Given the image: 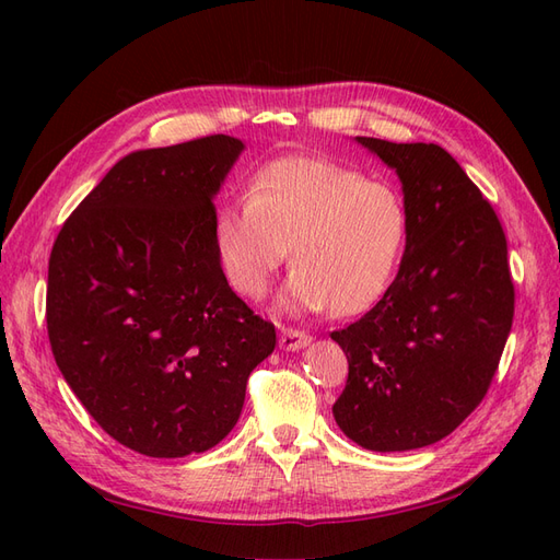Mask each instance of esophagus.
<instances>
[{
	"mask_svg": "<svg viewBox=\"0 0 560 560\" xmlns=\"http://www.w3.org/2000/svg\"><path fill=\"white\" fill-rule=\"evenodd\" d=\"M313 338L306 331H299V329H282L280 331V348L282 350H301L306 348Z\"/></svg>",
	"mask_w": 560,
	"mask_h": 560,
	"instance_id": "esophagus-1",
	"label": "esophagus"
}]
</instances>
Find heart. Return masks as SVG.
Masks as SVG:
<instances>
[{
  "label": "heart",
  "mask_w": 560,
  "mask_h": 560,
  "mask_svg": "<svg viewBox=\"0 0 560 560\" xmlns=\"http://www.w3.org/2000/svg\"><path fill=\"white\" fill-rule=\"evenodd\" d=\"M409 235V212L393 184L315 156L268 163L247 200L217 210L212 238L235 292L268 294L292 249L282 311L334 308L358 315L383 299Z\"/></svg>",
  "instance_id": "obj_1"
}]
</instances>
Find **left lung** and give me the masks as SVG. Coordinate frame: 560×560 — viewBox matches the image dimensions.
<instances>
[{"mask_svg":"<svg viewBox=\"0 0 560 560\" xmlns=\"http://www.w3.org/2000/svg\"><path fill=\"white\" fill-rule=\"evenodd\" d=\"M401 182L409 235L397 278L334 341L348 358L336 425L362 448L430 446L477 409L514 319L495 210L439 144L354 138Z\"/></svg>","mask_w":560,"mask_h":560,"instance_id":"8db88e82","label":"left lung"}]
</instances>
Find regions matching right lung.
<instances>
[{"label": "right lung", "mask_w": 560, "mask_h": 560, "mask_svg": "<svg viewBox=\"0 0 560 560\" xmlns=\"http://www.w3.org/2000/svg\"><path fill=\"white\" fill-rule=\"evenodd\" d=\"M245 144L210 135L124 156L62 224L48 259L56 364L95 422L149 457L233 430L276 327L217 259L212 198Z\"/></svg>", "instance_id": "add662e5"}]
</instances>
